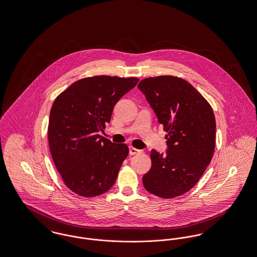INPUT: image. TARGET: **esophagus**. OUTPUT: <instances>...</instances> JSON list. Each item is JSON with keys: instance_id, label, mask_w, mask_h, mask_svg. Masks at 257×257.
Segmentation results:
<instances>
[{"instance_id": "esophagus-1", "label": "esophagus", "mask_w": 257, "mask_h": 257, "mask_svg": "<svg viewBox=\"0 0 257 257\" xmlns=\"http://www.w3.org/2000/svg\"><path fill=\"white\" fill-rule=\"evenodd\" d=\"M141 151L140 150H137L135 148H133V147H130L129 148V154L130 155H135V154H138V153H140Z\"/></svg>"}]
</instances>
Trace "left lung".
I'll return each mask as SVG.
<instances>
[{
  "label": "left lung",
  "mask_w": 257,
  "mask_h": 257,
  "mask_svg": "<svg viewBox=\"0 0 257 257\" xmlns=\"http://www.w3.org/2000/svg\"><path fill=\"white\" fill-rule=\"evenodd\" d=\"M167 134L166 154L151 152L145 188L164 199L189 191L211 162L215 118L211 105L186 80L173 76L148 77L138 85Z\"/></svg>",
  "instance_id": "1"
}]
</instances>
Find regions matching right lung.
Wrapping results in <instances>:
<instances>
[{"label":"right lung","mask_w":257,"mask_h":257,"mask_svg":"<svg viewBox=\"0 0 257 257\" xmlns=\"http://www.w3.org/2000/svg\"><path fill=\"white\" fill-rule=\"evenodd\" d=\"M137 77L95 76L71 84L50 109L48 145L66 186L82 197L109 190L129 149L98 133L110 121L115 104L136 86Z\"/></svg>","instance_id":"obj_1"}]
</instances>
